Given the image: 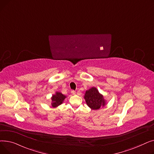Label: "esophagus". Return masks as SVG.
Segmentation results:
<instances>
[{"label":"esophagus","instance_id":"1","mask_svg":"<svg viewBox=\"0 0 154 154\" xmlns=\"http://www.w3.org/2000/svg\"><path fill=\"white\" fill-rule=\"evenodd\" d=\"M71 93H72V95H75V93H76V92H75V91H74V90H72V91H71Z\"/></svg>","mask_w":154,"mask_h":154}]
</instances>
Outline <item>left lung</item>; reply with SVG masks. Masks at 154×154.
<instances>
[{
  "mask_svg": "<svg viewBox=\"0 0 154 154\" xmlns=\"http://www.w3.org/2000/svg\"><path fill=\"white\" fill-rule=\"evenodd\" d=\"M84 98L87 106L93 110H97L101 106H104L105 100L103 96L95 87H92L86 91Z\"/></svg>",
  "mask_w": 154,
  "mask_h": 154,
  "instance_id": "obj_1",
  "label": "left lung"
}]
</instances>
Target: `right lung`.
<instances>
[{"label":"right lung","instance_id":"1","mask_svg":"<svg viewBox=\"0 0 154 154\" xmlns=\"http://www.w3.org/2000/svg\"><path fill=\"white\" fill-rule=\"evenodd\" d=\"M66 97L63 95L60 92H56L55 95H54L52 97V106L53 107H55L60 105Z\"/></svg>","mask_w":154,"mask_h":154}]
</instances>
